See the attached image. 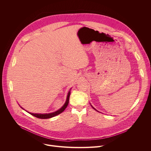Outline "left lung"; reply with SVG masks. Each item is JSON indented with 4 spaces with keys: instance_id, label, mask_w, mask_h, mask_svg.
<instances>
[{
    "instance_id": "1",
    "label": "left lung",
    "mask_w": 151,
    "mask_h": 151,
    "mask_svg": "<svg viewBox=\"0 0 151 151\" xmlns=\"http://www.w3.org/2000/svg\"><path fill=\"white\" fill-rule=\"evenodd\" d=\"M92 107H93V106H92ZM93 109H95V110H96V111H97V110H96V109H95V108H94V107H93Z\"/></svg>"
}]
</instances>
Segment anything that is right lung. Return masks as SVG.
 <instances>
[{
  "instance_id": "obj_1",
  "label": "right lung",
  "mask_w": 151,
  "mask_h": 151,
  "mask_svg": "<svg viewBox=\"0 0 151 151\" xmlns=\"http://www.w3.org/2000/svg\"><path fill=\"white\" fill-rule=\"evenodd\" d=\"M70 91H69L68 93V96H67V99H66V101L65 102V103L64 104V105L61 107V108L60 109H58V111L54 112H52V113H50V114H33V113H30L29 112L30 114H31L32 115L36 117V118H40V119H47V118H51L52 117H54L56 115H58L59 114H60L61 113H62L64 110H65V109L67 107L68 104H69V97H70ZM22 108V107H21ZM23 109V108H22Z\"/></svg>"
}]
</instances>
